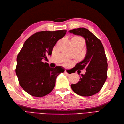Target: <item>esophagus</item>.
<instances>
[{"label":"esophagus","instance_id":"esophagus-1","mask_svg":"<svg viewBox=\"0 0 124 124\" xmlns=\"http://www.w3.org/2000/svg\"><path fill=\"white\" fill-rule=\"evenodd\" d=\"M64 73H65V74H68V75H69V74H71V73L70 72H69V71H68V70H65V71Z\"/></svg>","mask_w":124,"mask_h":124}]
</instances>
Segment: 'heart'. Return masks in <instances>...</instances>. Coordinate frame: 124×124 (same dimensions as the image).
I'll return each mask as SVG.
<instances>
[{
	"mask_svg": "<svg viewBox=\"0 0 124 124\" xmlns=\"http://www.w3.org/2000/svg\"><path fill=\"white\" fill-rule=\"evenodd\" d=\"M76 38H78V39H81V38H80V37H76Z\"/></svg>",
	"mask_w": 124,
	"mask_h": 124,
	"instance_id": "b5f03b06",
	"label": "heart"
}]
</instances>
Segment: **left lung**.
<instances>
[{
	"instance_id": "left-lung-1",
	"label": "left lung",
	"mask_w": 124,
	"mask_h": 124,
	"mask_svg": "<svg viewBox=\"0 0 124 124\" xmlns=\"http://www.w3.org/2000/svg\"><path fill=\"white\" fill-rule=\"evenodd\" d=\"M70 33L84 38L86 53L84 59L77 63V70L86 69L78 83L71 84L74 92L82 96H90L96 94L102 88L107 78V63L104 46L101 41L88 29L79 28L69 30Z\"/></svg>"
}]
</instances>
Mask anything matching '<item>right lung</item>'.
I'll return each instance as SVG.
<instances>
[{
	"label": "right lung",
	"mask_w": 124,
	"mask_h": 124,
	"mask_svg": "<svg viewBox=\"0 0 124 124\" xmlns=\"http://www.w3.org/2000/svg\"><path fill=\"white\" fill-rule=\"evenodd\" d=\"M66 30L43 31L32 35L25 41L17 58L16 73L23 90L33 96L41 97L49 94L55 85L56 77L64 72L62 66L50 68L47 56Z\"/></svg>",
	"instance_id": "add662e5"
}]
</instances>
